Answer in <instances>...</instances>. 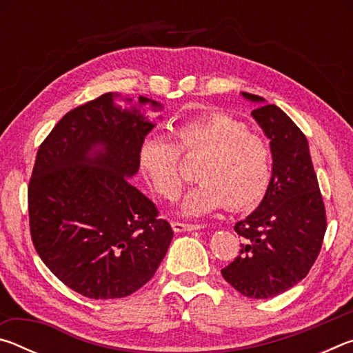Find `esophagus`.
Segmentation results:
<instances>
[{
    "label": "esophagus",
    "mask_w": 353,
    "mask_h": 353,
    "mask_svg": "<svg viewBox=\"0 0 353 353\" xmlns=\"http://www.w3.org/2000/svg\"><path fill=\"white\" fill-rule=\"evenodd\" d=\"M172 225V230L174 232H191V230H199L202 229V224H188V223H179V221H174V223L171 224Z\"/></svg>",
    "instance_id": "esophagus-1"
}]
</instances>
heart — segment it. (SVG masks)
I'll use <instances>...</instances> for the list:
<instances>
[{
  "instance_id": "heart-1",
  "label": "heart",
  "mask_w": 353,
  "mask_h": 353,
  "mask_svg": "<svg viewBox=\"0 0 353 353\" xmlns=\"http://www.w3.org/2000/svg\"><path fill=\"white\" fill-rule=\"evenodd\" d=\"M176 143L168 137H149L140 146L139 162L160 196L172 199L182 183L181 151L202 155L199 182L181 202L188 216L227 207L244 210L259 204L272 179V154L268 143L249 134L248 124L225 113H208L179 124Z\"/></svg>"
}]
</instances>
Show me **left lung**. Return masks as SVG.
I'll use <instances>...</instances> for the list:
<instances>
[{"mask_svg": "<svg viewBox=\"0 0 353 353\" xmlns=\"http://www.w3.org/2000/svg\"><path fill=\"white\" fill-rule=\"evenodd\" d=\"M241 94L259 104L250 115L270 139L272 179L260 205L235 224L244 243L221 274L243 296L271 299L312 270L327 229L325 207L302 130L277 105Z\"/></svg>", "mask_w": 353, "mask_h": 353, "instance_id": "obj_1", "label": "left lung"}]
</instances>
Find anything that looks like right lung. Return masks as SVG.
Listing matches in <instances>:
<instances>
[{
	"label": "right lung",
	"instance_id": "add662e5",
	"mask_svg": "<svg viewBox=\"0 0 353 353\" xmlns=\"http://www.w3.org/2000/svg\"><path fill=\"white\" fill-rule=\"evenodd\" d=\"M118 93L70 110L35 157L28 187L34 248L54 276L90 299L132 294L157 271L172 232L154 202L129 179L155 124L140 109L163 105L146 97ZM145 110V109H143Z\"/></svg>",
	"mask_w": 353,
	"mask_h": 353
}]
</instances>
